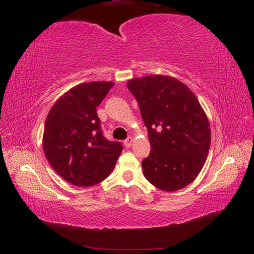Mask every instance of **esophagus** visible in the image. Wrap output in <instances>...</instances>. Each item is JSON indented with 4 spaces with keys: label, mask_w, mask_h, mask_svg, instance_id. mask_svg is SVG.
I'll return each instance as SVG.
<instances>
[{
    "label": "esophagus",
    "mask_w": 254,
    "mask_h": 254,
    "mask_svg": "<svg viewBox=\"0 0 254 254\" xmlns=\"http://www.w3.org/2000/svg\"><path fill=\"white\" fill-rule=\"evenodd\" d=\"M132 142H133V137L132 136H128L127 140H124V145H126L127 148H128V147H131Z\"/></svg>",
    "instance_id": "obj_1"
}]
</instances>
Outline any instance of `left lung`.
Returning a JSON list of instances; mask_svg holds the SVG:
<instances>
[{
    "label": "left lung",
    "instance_id": "left-lung-1",
    "mask_svg": "<svg viewBox=\"0 0 254 254\" xmlns=\"http://www.w3.org/2000/svg\"><path fill=\"white\" fill-rule=\"evenodd\" d=\"M127 88L139 103L151 151L143 175L154 187L179 190L198 176L210 145V127L203 107L188 86L170 76L130 79Z\"/></svg>",
    "mask_w": 254,
    "mask_h": 254
}]
</instances>
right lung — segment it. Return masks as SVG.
Masks as SVG:
<instances>
[{"label": "right lung", "mask_w": 254, "mask_h": 254, "mask_svg": "<svg viewBox=\"0 0 254 254\" xmlns=\"http://www.w3.org/2000/svg\"><path fill=\"white\" fill-rule=\"evenodd\" d=\"M113 81H91L60 96L47 115L42 147L50 166L69 184L88 187L107 178L122 144L106 140L96 107Z\"/></svg>", "instance_id": "obj_1"}]
</instances>
